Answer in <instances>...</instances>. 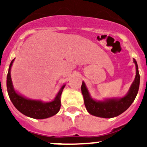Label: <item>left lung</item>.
Returning a JSON list of instances; mask_svg holds the SVG:
<instances>
[{
    "mask_svg": "<svg viewBox=\"0 0 147 147\" xmlns=\"http://www.w3.org/2000/svg\"><path fill=\"white\" fill-rule=\"evenodd\" d=\"M133 61L136 67V79L131 85L128 93L123 98L108 99L105 102H96L90 96L85 83L82 82L81 86L82 93L84 97L85 107L89 113L98 117L113 118L118 116L129 108L137 96L140 84V75L137 62L135 59Z\"/></svg>",
    "mask_w": 147,
    "mask_h": 147,
    "instance_id": "left-lung-1",
    "label": "left lung"
}]
</instances>
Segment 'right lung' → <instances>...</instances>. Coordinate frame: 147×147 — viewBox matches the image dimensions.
<instances>
[{
    "label": "right lung",
    "mask_w": 147,
    "mask_h": 147,
    "mask_svg": "<svg viewBox=\"0 0 147 147\" xmlns=\"http://www.w3.org/2000/svg\"><path fill=\"white\" fill-rule=\"evenodd\" d=\"M14 59L10 63L9 68L8 71L7 78H6V88L10 100L15 107L23 115L37 119H44L53 116L59 112L61 106L60 96L62 93L65 85L62 87L59 93H57L56 98L53 102L43 103L40 101L30 100L18 95L13 88L12 82L10 75L11 65Z\"/></svg>",
    "instance_id": "add662e5"
}]
</instances>
